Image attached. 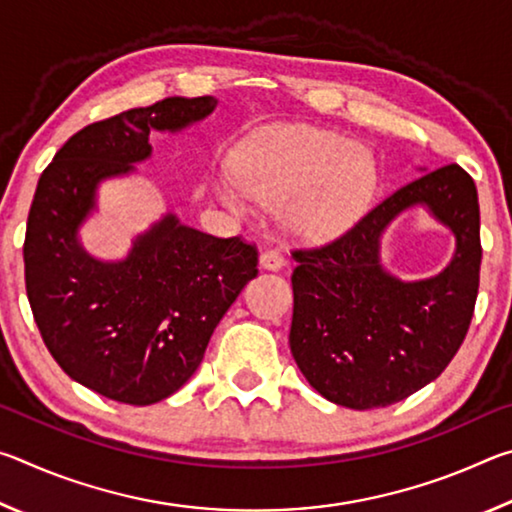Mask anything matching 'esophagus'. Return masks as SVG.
I'll return each instance as SVG.
<instances>
[{"mask_svg": "<svg viewBox=\"0 0 512 512\" xmlns=\"http://www.w3.org/2000/svg\"><path fill=\"white\" fill-rule=\"evenodd\" d=\"M259 262H262V268H268V271H280V268L284 266V253L280 248H268L262 253V257H259Z\"/></svg>", "mask_w": 512, "mask_h": 512, "instance_id": "esophagus-1", "label": "esophagus"}]
</instances>
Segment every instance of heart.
Returning <instances> with one entry per match:
<instances>
[{"label": "heart", "mask_w": 512, "mask_h": 512, "mask_svg": "<svg viewBox=\"0 0 512 512\" xmlns=\"http://www.w3.org/2000/svg\"><path fill=\"white\" fill-rule=\"evenodd\" d=\"M237 171L216 178V194L237 212L255 198L287 204V221L307 237L350 230L375 201L379 169L363 144L307 126L268 128L241 146Z\"/></svg>", "instance_id": "1"}]
</instances>
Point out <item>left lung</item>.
I'll return each instance as SVG.
<instances>
[{"label": "left lung", "mask_w": 512, "mask_h": 512, "mask_svg": "<svg viewBox=\"0 0 512 512\" xmlns=\"http://www.w3.org/2000/svg\"><path fill=\"white\" fill-rule=\"evenodd\" d=\"M411 204H427L457 237L453 264L402 283L378 264V237ZM479 196L447 164L404 185L323 246L296 248L291 354L325 400L366 411L391 406L443 372L465 341L481 271Z\"/></svg>", "instance_id": "1"}]
</instances>
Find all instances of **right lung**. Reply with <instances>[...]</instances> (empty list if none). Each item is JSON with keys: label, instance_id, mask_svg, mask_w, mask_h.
<instances>
[{"label": "right lung", "instance_id": "1", "mask_svg": "<svg viewBox=\"0 0 512 512\" xmlns=\"http://www.w3.org/2000/svg\"><path fill=\"white\" fill-rule=\"evenodd\" d=\"M214 106V97H169L94 121L38 180L24 237L33 318L58 366L108 400L146 406L176 393L259 273L255 244L207 235L173 214L137 237L124 262H99L76 241L94 189L149 158L153 128L180 131Z\"/></svg>", "mask_w": 512, "mask_h": 512}]
</instances>
